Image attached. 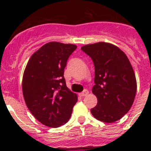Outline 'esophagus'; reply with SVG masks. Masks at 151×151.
<instances>
[{"label":"esophagus","mask_w":151,"mask_h":151,"mask_svg":"<svg viewBox=\"0 0 151 151\" xmlns=\"http://www.w3.org/2000/svg\"><path fill=\"white\" fill-rule=\"evenodd\" d=\"M88 94V91L87 89H85L83 91L81 92V93H79V94H78V95L81 96V97H84V96L87 95Z\"/></svg>","instance_id":"obj_1"}]
</instances>
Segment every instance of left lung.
Listing matches in <instances>:
<instances>
[{
	"label": "left lung",
	"instance_id": "left-lung-1",
	"mask_svg": "<svg viewBox=\"0 0 151 151\" xmlns=\"http://www.w3.org/2000/svg\"><path fill=\"white\" fill-rule=\"evenodd\" d=\"M81 50L94 65L93 94L97 97L91 110L97 120L116 122L129 112L137 91L135 75L127 56L118 47L106 42L87 45Z\"/></svg>",
	"mask_w": 151,
	"mask_h": 151
}]
</instances>
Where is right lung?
I'll return each instance as SVG.
<instances>
[{"mask_svg":"<svg viewBox=\"0 0 151 151\" xmlns=\"http://www.w3.org/2000/svg\"><path fill=\"white\" fill-rule=\"evenodd\" d=\"M76 47L49 42L35 52L26 65L22 78L25 102L35 119L48 127L66 123L78 101L63 76L68 59Z\"/></svg>","mask_w":151,"mask_h":151,"instance_id":"right-lung-1","label":"right lung"}]
</instances>
